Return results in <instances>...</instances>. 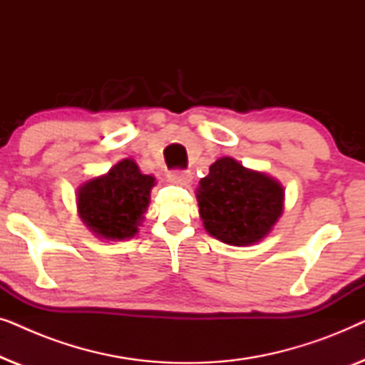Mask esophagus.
I'll list each match as a JSON object with an SVG mask.
<instances>
[{
	"label": "esophagus",
	"mask_w": 365,
	"mask_h": 365,
	"mask_svg": "<svg viewBox=\"0 0 365 365\" xmlns=\"http://www.w3.org/2000/svg\"><path fill=\"white\" fill-rule=\"evenodd\" d=\"M168 179H169V182L178 184V186H187V184L192 181V176H191V173H187V171H176V173L169 174Z\"/></svg>",
	"instance_id": "obj_1"
}]
</instances>
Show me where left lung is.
<instances>
[{"label": "left lung", "instance_id": "obj_1", "mask_svg": "<svg viewBox=\"0 0 365 365\" xmlns=\"http://www.w3.org/2000/svg\"><path fill=\"white\" fill-rule=\"evenodd\" d=\"M282 184L266 173L224 156L199 181L196 199L202 226L229 246H252L267 237L284 212Z\"/></svg>", "mask_w": 365, "mask_h": 365}]
</instances>
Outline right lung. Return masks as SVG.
<instances>
[{
	"mask_svg": "<svg viewBox=\"0 0 365 365\" xmlns=\"http://www.w3.org/2000/svg\"><path fill=\"white\" fill-rule=\"evenodd\" d=\"M154 186L156 178L143 174L131 158L121 159L106 174L78 187V216L99 239L114 242L131 239L144 221Z\"/></svg>",
	"mask_w": 365,
	"mask_h": 365,
	"instance_id": "1",
	"label": "right lung"
}]
</instances>
